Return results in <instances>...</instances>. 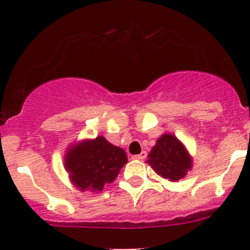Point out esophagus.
<instances>
[{"instance_id":"esophagus-1","label":"esophagus","mask_w":250,"mask_h":250,"mask_svg":"<svg viewBox=\"0 0 250 250\" xmlns=\"http://www.w3.org/2000/svg\"><path fill=\"white\" fill-rule=\"evenodd\" d=\"M146 151H143L141 154H139V155H134L132 156V159H135V160H144L145 158H146Z\"/></svg>"}]
</instances>
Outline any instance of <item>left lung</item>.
<instances>
[{
    "label": "left lung",
    "instance_id": "left-lung-1",
    "mask_svg": "<svg viewBox=\"0 0 250 250\" xmlns=\"http://www.w3.org/2000/svg\"><path fill=\"white\" fill-rule=\"evenodd\" d=\"M147 158V164L154 171L170 182H178L184 178L193 165V160L182 141L171 134L161 135Z\"/></svg>",
    "mask_w": 250,
    "mask_h": 250
}]
</instances>
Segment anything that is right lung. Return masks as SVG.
I'll return each instance as SVG.
<instances>
[{
	"label": "right lung",
	"mask_w": 250,
	"mask_h": 250,
	"mask_svg": "<svg viewBox=\"0 0 250 250\" xmlns=\"http://www.w3.org/2000/svg\"><path fill=\"white\" fill-rule=\"evenodd\" d=\"M126 163V152L104 136L71 145L65 155V169L81 191H101L104 185L114 182Z\"/></svg>",
	"instance_id": "1"
}]
</instances>
